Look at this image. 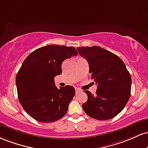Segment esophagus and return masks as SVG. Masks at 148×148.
<instances>
[{
    "label": "esophagus",
    "mask_w": 148,
    "mask_h": 148,
    "mask_svg": "<svg viewBox=\"0 0 148 148\" xmlns=\"http://www.w3.org/2000/svg\"><path fill=\"white\" fill-rule=\"evenodd\" d=\"M81 92V90L79 89H77V88H75V92H76V94H77V93H79V92Z\"/></svg>",
    "instance_id": "34e87169"
}]
</instances>
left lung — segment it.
I'll return each instance as SVG.
<instances>
[{"mask_svg": "<svg viewBox=\"0 0 148 148\" xmlns=\"http://www.w3.org/2000/svg\"><path fill=\"white\" fill-rule=\"evenodd\" d=\"M81 56L88 61L90 78L97 84L95 94L84 90L87 101L82 108L89 117L107 120L115 117L127 105L131 96L132 77L123 61L103 48H77Z\"/></svg>", "mask_w": 148, "mask_h": 148, "instance_id": "8db88e82", "label": "left lung"}]
</instances>
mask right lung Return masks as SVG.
<instances>
[{"label": "right lung", "mask_w": 148, "mask_h": 148, "mask_svg": "<svg viewBox=\"0 0 148 148\" xmlns=\"http://www.w3.org/2000/svg\"><path fill=\"white\" fill-rule=\"evenodd\" d=\"M76 55L73 47L49 45L26 58L16 75V85L19 103L31 117L53 122L65 115L75 90L70 85L58 89L54 77L62 73L63 61Z\"/></svg>", "instance_id": "obj_1"}]
</instances>
